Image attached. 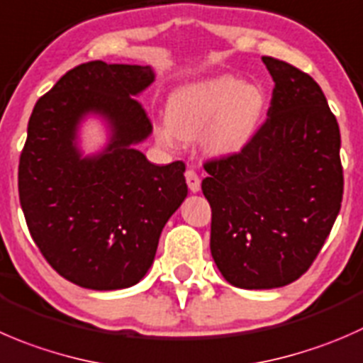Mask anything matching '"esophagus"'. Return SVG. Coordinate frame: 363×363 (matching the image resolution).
<instances>
[{
	"label": "esophagus",
	"instance_id": "obj_1",
	"mask_svg": "<svg viewBox=\"0 0 363 363\" xmlns=\"http://www.w3.org/2000/svg\"><path fill=\"white\" fill-rule=\"evenodd\" d=\"M184 175H186V182H188L189 191L199 193L200 191V179H199V175H196V172L189 168V170H186Z\"/></svg>",
	"mask_w": 363,
	"mask_h": 363
}]
</instances>
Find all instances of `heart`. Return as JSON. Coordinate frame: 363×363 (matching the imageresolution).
I'll return each instance as SVG.
<instances>
[{"label":"heart","mask_w":363,"mask_h":363,"mask_svg":"<svg viewBox=\"0 0 363 363\" xmlns=\"http://www.w3.org/2000/svg\"><path fill=\"white\" fill-rule=\"evenodd\" d=\"M267 110L260 84L230 74H213L181 84L170 94L167 118L157 122L156 140L167 147L202 136L213 157L242 152L259 135Z\"/></svg>","instance_id":"b5f03b06"}]
</instances>
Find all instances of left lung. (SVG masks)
<instances>
[{
	"label": "left lung",
	"mask_w": 363,
	"mask_h": 363,
	"mask_svg": "<svg viewBox=\"0 0 363 363\" xmlns=\"http://www.w3.org/2000/svg\"><path fill=\"white\" fill-rule=\"evenodd\" d=\"M275 81L267 118L242 152L206 163L211 255L230 286L277 289L300 279L342 202L340 131L321 86L262 56Z\"/></svg>",
	"instance_id": "1"
}]
</instances>
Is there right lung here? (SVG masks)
Wrapping results in <instances>:
<instances>
[{"mask_svg": "<svg viewBox=\"0 0 363 363\" xmlns=\"http://www.w3.org/2000/svg\"><path fill=\"white\" fill-rule=\"evenodd\" d=\"M156 79L150 65L81 63L37 101L19 161V200L35 245L76 286L117 291L138 284L160 235L188 195L184 163L154 164L136 147L152 135L138 97ZM99 120L107 142L80 147Z\"/></svg>", "mask_w": 363, "mask_h": 363, "instance_id": "add662e5", "label": "right lung"}]
</instances>
